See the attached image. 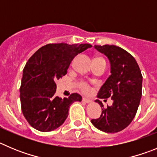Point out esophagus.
<instances>
[{
    "mask_svg": "<svg viewBox=\"0 0 157 157\" xmlns=\"http://www.w3.org/2000/svg\"><path fill=\"white\" fill-rule=\"evenodd\" d=\"M83 101L85 103H91L92 101H91V99H88V98H83Z\"/></svg>",
    "mask_w": 157,
    "mask_h": 157,
    "instance_id": "1",
    "label": "esophagus"
}]
</instances>
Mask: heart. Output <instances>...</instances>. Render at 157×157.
<instances>
[{
  "instance_id": "1",
  "label": "heart",
  "mask_w": 157,
  "mask_h": 157,
  "mask_svg": "<svg viewBox=\"0 0 157 157\" xmlns=\"http://www.w3.org/2000/svg\"><path fill=\"white\" fill-rule=\"evenodd\" d=\"M97 59H101V58H97ZM80 87H81V89L84 91H89L88 85H87V84H86V83H84V82H82L81 84H80Z\"/></svg>"
}]
</instances>
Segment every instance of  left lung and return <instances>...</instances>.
Wrapping results in <instances>:
<instances>
[{
  "instance_id": "8db88e82",
  "label": "left lung",
  "mask_w": 157,
  "mask_h": 157,
  "mask_svg": "<svg viewBox=\"0 0 157 157\" xmlns=\"http://www.w3.org/2000/svg\"><path fill=\"white\" fill-rule=\"evenodd\" d=\"M94 47L108 58L111 73L97 97H111L113 102L105 109L101 101L95 100L102 110L99 118L91 122L103 132L117 133L126 128L135 118L142 97V73L135 58L121 48L109 44Z\"/></svg>"
}]
</instances>
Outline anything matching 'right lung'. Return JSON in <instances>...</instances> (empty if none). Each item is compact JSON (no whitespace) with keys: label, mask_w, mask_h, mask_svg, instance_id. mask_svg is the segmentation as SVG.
<instances>
[{"label":"right lung","mask_w":157,"mask_h":157,"mask_svg":"<svg viewBox=\"0 0 157 157\" xmlns=\"http://www.w3.org/2000/svg\"><path fill=\"white\" fill-rule=\"evenodd\" d=\"M89 44H48L29 58L23 69L20 87L21 107L24 117L37 131L48 132L65 122L69 109L82 97L73 93L69 98L56 95V80L67 73L77 55L91 48Z\"/></svg>","instance_id":"obj_1"}]
</instances>
